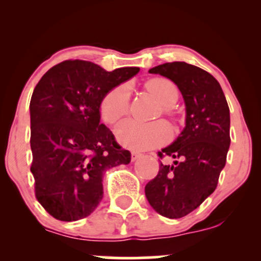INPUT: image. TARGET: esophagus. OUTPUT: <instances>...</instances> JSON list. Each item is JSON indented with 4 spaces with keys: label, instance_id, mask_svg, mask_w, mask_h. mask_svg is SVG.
<instances>
[{
    "label": "esophagus",
    "instance_id": "1",
    "mask_svg": "<svg viewBox=\"0 0 261 261\" xmlns=\"http://www.w3.org/2000/svg\"><path fill=\"white\" fill-rule=\"evenodd\" d=\"M141 157V154L139 153V152H131V161L135 162L136 160H139V158Z\"/></svg>",
    "mask_w": 261,
    "mask_h": 261
}]
</instances>
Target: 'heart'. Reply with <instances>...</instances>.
I'll use <instances>...</instances> for the list:
<instances>
[{"instance_id": "1", "label": "heart", "mask_w": 261, "mask_h": 261, "mask_svg": "<svg viewBox=\"0 0 261 261\" xmlns=\"http://www.w3.org/2000/svg\"><path fill=\"white\" fill-rule=\"evenodd\" d=\"M146 89L163 106L164 115L172 116L170 106L178 100V88L172 81L163 77L148 80ZM130 106V89L126 85H120L110 89L100 103V115L107 124H115L124 118ZM116 139L120 145L134 151H147L166 143L170 137V128L164 121L142 124L135 120H125L115 130Z\"/></svg>"}]
</instances>
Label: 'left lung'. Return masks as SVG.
I'll list each match as a JSON object with an SVG mask.
<instances>
[{
  "label": "left lung",
  "instance_id": "obj_1",
  "mask_svg": "<svg viewBox=\"0 0 261 261\" xmlns=\"http://www.w3.org/2000/svg\"><path fill=\"white\" fill-rule=\"evenodd\" d=\"M149 73L167 77L178 86L187 119L178 139L158 152L161 158L168 155L175 161L160 164L145 194L162 216L180 218L199 207L217 187L230 145L229 108L217 80L197 66L167 62Z\"/></svg>",
  "mask_w": 261,
  "mask_h": 261
}]
</instances>
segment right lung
I'll return each mask as SVG.
<instances>
[{"label":"right lung","mask_w":261,"mask_h":261,"mask_svg":"<svg viewBox=\"0 0 261 261\" xmlns=\"http://www.w3.org/2000/svg\"><path fill=\"white\" fill-rule=\"evenodd\" d=\"M140 71L108 72L83 60L50 68L31 99V172L35 197L54 218L65 222L92 214L103 199L106 170L128 164L131 153L100 124L101 99Z\"/></svg>","instance_id":"add662e5"}]
</instances>
